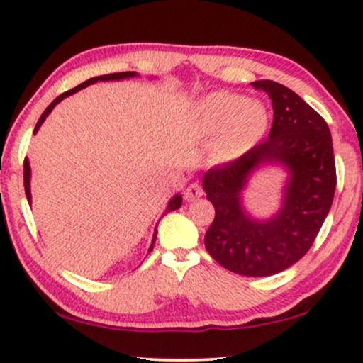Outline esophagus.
I'll use <instances>...</instances> for the list:
<instances>
[{"mask_svg": "<svg viewBox=\"0 0 363 363\" xmlns=\"http://www.w3.org/2000/svg\"><path fill=\"white\" fill-rule=\"evenodd\" d=\"M202 196H203V189L199 182H192L191 186L186 189V192H184V199H186L187 202H191V200H196Z\"/></svg>", "mask_w": 363, "mask_h": 363, "instance_id": "1", "label": "esophagus"}]
</instances>
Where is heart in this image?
<instances>
[{
	"label": "heart",
	"instance_id": "1",
	"mask_svg": "<svg viewBox=\"0 0 363 363\" xmlns=\"http://www.w3.org/2000/svg\"><path fill=\"white\" fill-rule=\"evenodd\" d=\"M200 137H218L212 148L216 163H230L252 150L267 133L270 116L259 101L236 93H212L194 112Z\"/></svg>",
	"mask_w": 363,
	"mask_h": 363
}]
</instances>
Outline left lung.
<instances>
[{
    "label": "left lung",
    "mask_w": 363,
    "mask_h": 363,
    "mask_svg": "<svg viewBox=\"0 0 363 363\" xmlns=\"http://www.w3.org/2000/svg\"><path fill=\"white\" fill-rule=\"evenodd\" d=\"M272 101L269 137L241 158L203 176L215 218L205 247L220 266L247 277H267L294 266L313 246L331 210L336 191L333 138L324 118L294 91L270 79L254 81ZM279 162L291 172L283 208L266 222L251 219L240 192L252 172Z\"/></svg>",
    "instance_id": "obj_1"
}]
</instances>
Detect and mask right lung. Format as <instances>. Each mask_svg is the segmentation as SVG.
Wrapping results in <instances>:
<instances>
[{"mask_svg": "<svg viewBox=\"0 0 363 363\" xmlns=\"http://www.w3.org/2000/svg\"><path fill=\"white\" fill-rule=\"evenodd\" d=\"M133 77H137V73H135V72H122V73H111V74H104V77H94V78H91V79H88V81H84V83H81L79 86H77V88H73V89L67 91V93L60 94V96L57 97L55 101L52 102L50 106L47 107L45 111H43V113H42L40 118H39V122H37V125H35V128H34V133L37 132V130L40 128L42 122L45 121V117L48 116V113L52 112L53 107H55L60 101H63L65 97H68V96H72V94H74V93H78L79 89H83V88H86V86H89V84H93V83H97V81H112V79H123V78H133ZM24 189H26V197H27V200H29V203H30V166H29V161H27V158L24 160ZM181 203H182V197L179 196V194H177V196H174V197H172V199L169 200V203H167V208H166V212H164V213H167V212H172V210L179 208V207H181ZM156 235H158V231L155 230L153 241H151L150 251L153 250V245H155V241H156ZM150 251H148V252H150Z\"/></svg>", "mask_w": 363, "mask_h": 363, "instance_id": "obj_1", "label": "right lung"}]
</instances>
